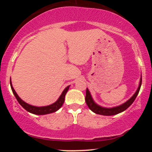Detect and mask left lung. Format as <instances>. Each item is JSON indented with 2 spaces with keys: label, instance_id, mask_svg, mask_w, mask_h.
<instances>
[{
  "label": "left lung",
  "instance_id": "1",
  "mask_svg": "<svg viewBox=\"0 0 152 152\" xmlns=\"http://www.w3.org/2000/svg\"><path fill=\"white\" fill-rule=\"evenodd\" d=\"M142 76H141L139 87L137 88V90L136 91V92L134 93V95L132 96L129 100H127L126 102L121 104V105L114 106V107L111 108L104 107V106H102L99 105V104H97L96 103L94 102L93 98H92L91 94L89 90H88V88H86V98H85V100H86L87 106H88V108H89L93 112L95 113V114L104 115V116H113V115H116L119 114V113L123 112V111H124L125 110L128 109V108L133 104L135 99L137 98L138 94H139V90H140L141 86H142Z\"/></svg>",
  "mask_w": 152,
  "mask_h": 152
}]
</instances>
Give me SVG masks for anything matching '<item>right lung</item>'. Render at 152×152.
Here are the masks:
<instances>
[{"label": "right lung", "instance_id": "1", "mask_svg": "<svg viewBox=\"0 0 152 152\" xmlns=\"http://www.w3.org/2000/svg\"><path fill=\"white\" fill-rule=\"evenodd\" d=\"M10 87H11L12 91H13V93L14 94V96H15V98H16L17 101H18V102L20 104V105H21L22 107L23 108V109H25L27 111L31 113V114H36V115L48 114L58 111V110L61 107L63 104H64V100H65V96L66 93H67L68 90L69 89V87H70V86H68L66 88H65V89L63 91L62 94H61V96H59L58 100H57L56 102H54L53 104H50V105H48V106H36L31 105V104L25 102L18 96V95L17 94L16 92H15L14 88H13V85H12L11 80L10 79Z\"/></svg>", "mask_w": 152, "mask_h": 152}]
</instances>
